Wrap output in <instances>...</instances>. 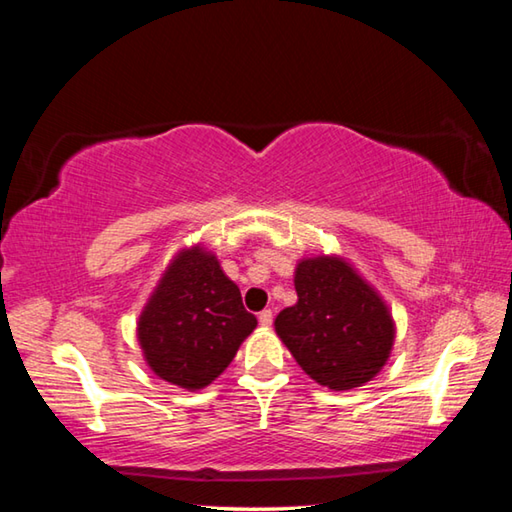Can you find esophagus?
Here are the masks:
<instances>
[{
	"instance_id": "1",
	"label": "esophagus",
	"mask_w": 512,
	"mask_h": 512,
	"mask_svg": "<svg viewBox=\"0 0 512 512\" xmlns=\"http://www.w3.org/2000/svg\"><path fill=\"white\" fill-rule=\"evenodd\" d=\"M271 323H273V311L271 309H264L262 314H259V325L271 327Z\"/></svg>"
}]
</instances>
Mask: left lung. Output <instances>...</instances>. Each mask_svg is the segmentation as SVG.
I'll return each instance as SVG.
<instances>
[{
	"label": "left lung",
	"mask_w": 512,
	"mask_h": 512,
	"mask_svg": "<svg viewBox=\"0 0 512 512\" xmlns=\"http://www.w3.org/2000/svg\"><path fill=\"white\" fill-rule=\"evenodd\" d=\"M293 284L298 302L277 314L275 334L298 366L329 391L375 379L395 343V320L381 293L334 253L298 259Z\"/></svg>",
	"instance_id": "1"
}]
</instances>
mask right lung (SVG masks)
<instances>
[{"instance_id":"obj_1","label":"right lung","mask_w":512,"mask_h":512,"mask_svg":"<svg viewBox=\"0 0 512 512\" xmlns=\"http://www.w3.org/2000/svg\"><path fill=\"white\" fill-rule=\"evenodd\" d=\"M255 327L239 287L198 241L169 259L137 318V343L155 377L201 391L230 366Z\"/></svg>"}]
</instances>
